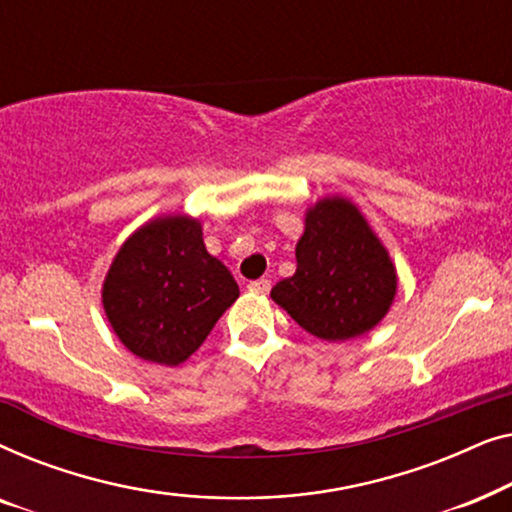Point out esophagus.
Wrapping results in <instances>:
<instances>
[{
  "instance_id": "1",
  "label": "esophagus",
  "mask_w": 512,
  "mask_h": 512,
  "mask_svg": "<svg viewBox=\"0 0 512 512\" xmlns=\"http://www.w3.org/2000/svg\"><path fill=\"white\" fill-rule=\"evenodd\" d=\"M249 291L251 293H258V296H265V293L270 291V279H256V282H249Z\"/></svg>"
}]
</instances>
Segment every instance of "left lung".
Instances as JSON below:
<instances>
[{"instance_id":"1","label":"left lung","mask_w":512,"mask_h":512,"mask_svg":"<svg viewBox=\"0 0 512 512\" xmlns=\"http://www.w3.org/2000/svg\"><path fill=\"white\" fill-rule=\"evenodd\" d=\"M296 275L270 296L314 338L342 342L380 324L396 296V270L349 200L324 198L305 216Z\"/></svg>"}]
</instances>
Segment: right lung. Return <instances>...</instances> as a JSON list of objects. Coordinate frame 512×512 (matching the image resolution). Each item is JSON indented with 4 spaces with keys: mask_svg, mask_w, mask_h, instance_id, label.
<instances>
[{
    "mask_svg": "<svg viewBox=\"0 0 512 512\" xmlns=\"http://www.w3.org/2000/svg\"><path fill=\"white\" fill-rule=\"evenodd\" d=\"M240 296L202 228L188 216H165L139 228L104 279L102 303L118 338L139 359L179 366L198 349Z\"/></svg>",
    "mask_w": 512,
    "mask_h": 512,
    "instance_id": "right-lung-1",
    "label": "right lung"
}]
</instances>
